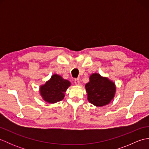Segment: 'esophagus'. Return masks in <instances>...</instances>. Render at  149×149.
I'll return each mask as SVG.
<instances>
[{
  "mask_svg": "<svg viewBox=\"0 0 149 149\" xmlns=\"http://www.w3.org/2000/svg\"><path fill=\"white\" fill-rule=\"evenodd\" d=\"M74 83L75 85H77V86H79V85L80 84V81L79 79H76L74 80Z\"/></svg>",
  "mask_w": 149,
  "mask_h": 149,
  "instance_id": "obj_1",
  "label": "esophagus"
}]
</instances>
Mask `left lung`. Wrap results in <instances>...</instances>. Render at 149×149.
Segmentation results:
<instances>
[{"mask_svg": "<svg viewBox=\"0 0 149 149\" xmlns=\"http://www.w3.org/2000/svg\"><path fill=\"white\" fill-rule=\"evenodd\" d=\"M85 88L89 102L98 107L109 104L116 92L115 83L97 73L90 75V82L85 85Z\"/></svg>", "mask_w": 149, "mask_h": 149, "instance_id": "1", "label": "left lung"}]
</instances>
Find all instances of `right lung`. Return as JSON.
Returning a JSON list of instances; mask_svg holds the SVG:
<instances>
[{"label":"right lung","mask_w":149,"mask_h":149,"mask_svg":"<svg viewBox=\"0 0 149 149\" xmlns=\"http://www.w3.org/2000/svg\"><path fill=\"white\" fill-rule=\"evenodd\" d=\"M70 85V82L68 80L58 74H54L50 80L40 86V95L45 102L56 103L64 99L65 91Z\"/></svg>","instance_id":"1"}]
</instances>
